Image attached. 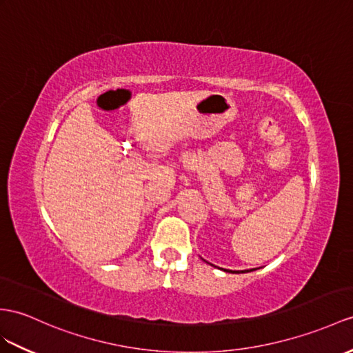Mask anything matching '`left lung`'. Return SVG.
<instances>
[{
	"mask_svg": "<svg viewBox=\"0 0 353 353\" xmlns=\"http://www.w3.org/2000/svg\"><path fill=\"white\" fill-rule=\"evenodd\" d=\"M225 271H226V272H236V271H228V270H225ZM241 272H245V271H241ZM247 272H248V271H247Z\"/></svg>",
	"mask_w": 353,
	"mask_h": 353,
	"instance_id": "1",
	"label": "left lung"
}]
</instances>
